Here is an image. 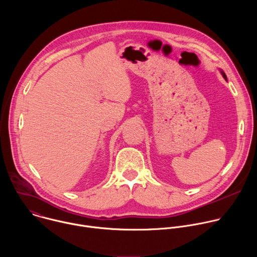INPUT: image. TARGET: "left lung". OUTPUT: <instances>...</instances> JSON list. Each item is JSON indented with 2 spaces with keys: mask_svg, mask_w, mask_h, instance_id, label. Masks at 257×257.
<instances>
[{
  "mask_svg": "<svg viewBox=\"0 0 257 257\" xmlns=\"http://www.w3.org/2000/svg\"><path fill=\"white\" fill-rule=\"evenodd\" d=\"M221 72H222V75H223V77H224V78H225V79L227 80V76H226V74H225V73H224L223 71H221Z\"/></svg>",
  "mask_w": 257,
  "mask_h": 257,
  "instance_id": "obj_1",
  "label": "left lung"
}]
</instances>
